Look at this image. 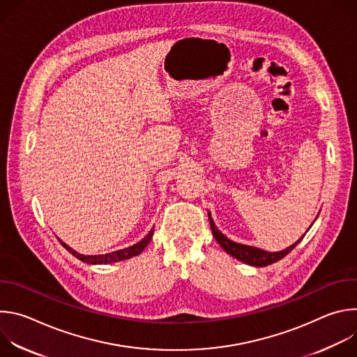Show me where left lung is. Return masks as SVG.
Returning <instances> with one entry per match:
<instances>
[{"label": "left lung", "mask_w": 357, "mask_h": 357, "mask_svg": "<svg viewBox=\"0 0 357 357\" xmlns=\"http://www.w3.org/2000/svg\"><path fill=\"white\" fill-rule=\"evenodd\" d=\"M209 223H211V229H212V233H213V237L216 238V241L222 245V248L230 254L231 257L248 264V266H254V267H266V266H270L273 263H277L280 261L281 259H284L287 254L289 251L294 250V247L303 238V236L295 241L292 245L287 247L285 250H281V251H275V252H270V251H266V250H261V248H257V247H251V245H245V244H240V243H234L231 241L230 238H227L215 225L211 213H209Z\"/></svg>", "instance_id": "1"}]
</instances>
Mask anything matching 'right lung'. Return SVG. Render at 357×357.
Wrapping results in <instances>:
<instances>
[{"label": "right lung", "instance_id": "right-lung-1", "mask_svg": "<svg viewBox=\"0 0 357 357\" xmlns=\"http://www.w3.org/2000/svg\"><path fill=\"white\" fill-rule=\"evenodd\" d=\"M152 234H154V229H151V231L141 241H138L137 244H134L131 247H127V248H123V250H117V251H113V252H107V254H98V256H84V254H79L77 251L70 248L62 240H59V241L70 254H73L76 259H79L83 263H87V264H110V263H117V261L128 260L131 257L138 256V254H141L142 250L146 247V244L151 241Z\"/></svg>", "mask_w": 357, "mask_h": 357}]
</instances>
